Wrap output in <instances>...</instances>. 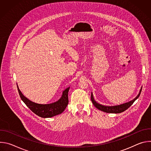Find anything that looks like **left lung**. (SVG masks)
<instances>
[{"mask_svg": "<svg viewBox=\"0 0 151 151\" xmlns=\"http://www.w3.org/2000/svg\"><path fill=\"white\" fill-rule=\"evenodd\" d=\"M142 87H141L140 90L138 94V95L132 100L127 102L124 104H121L119 105H116V106H104L103 104H101L99 103H97L94 99V96L93 94V93H91V99L93 102V104L94 105V106L97 108L98 109L100 110L101 111L106 112V113H112V114H119L125 111H126L129 107H130L133 103L139 98L140 96V94L142 91Z\"/></svg>", "mask_w": 151, "mask_h": 151, "instance_id": "8db88e82", "label": "left lung"}]
</instances>
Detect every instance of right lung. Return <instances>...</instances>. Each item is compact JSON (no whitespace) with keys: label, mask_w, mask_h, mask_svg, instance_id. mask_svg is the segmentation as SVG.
I'll return each instance as SVG.
<instances>
[{"label":"right lung","mask_w":151,"mask_h":151,"mask_svg":"<svg viewBox=\"0 0 151 151\" xmlns=\"http://www.w3.org/2000/svg\"><path fill=\"white\" fill-rule=\"evenodd\" d=\"M17 88L21 100L33 113L42 118H51L61 114L66 108L69 103L68 92L70 87L67 88L63 91L62 96L58 101L45 104L33 102L23 94L19 90L18 85Z\"/></svg>","instance_id":"1"}]
</instances>
